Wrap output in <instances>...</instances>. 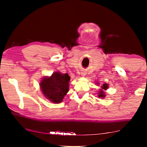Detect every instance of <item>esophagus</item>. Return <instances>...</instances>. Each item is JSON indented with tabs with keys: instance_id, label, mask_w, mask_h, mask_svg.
<instances>
[{
	"instance_id": "esophagus-1",
	"label": "esophagus",
	"mask_w": 147,
	"mask_h": 147,
	"mask_svg": "<svg viewBox=\"0 0 147 147\" xmlns=\"http://www.w3.org/2000/svg\"><path fill=\"white\" fill-rule=\"evenodd\" d=\"M81 75L84 76L86 75V73H85V72H84V71H82V72H81Z\"/></svg>"
}]
</instances>
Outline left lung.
<instances>
[{"instance_id": "8db88e82", "label": "left lung", "mask_w": 147, "mask_h": 147, "mask_svg": "<svg viewBox=\"0 0 147 147\" xmlns=\"http://www.w3.org/2000/svg\"><path fill=\"white\" fill-rule=\"evenodd\" d=\"M102 89H104V90H106L108 88V84H103V86H102ZM104 91H102V90H100V92H99V95H98V97L99 98H104V97H105V95H104Z\"/></svg>"}]
</instances>
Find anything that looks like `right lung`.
<instances>
[{"label":"right lung","instance_id":"right-lung-1","mask_svg":"<svg viewBox=\"0 0 147 147\" xmlns=\"http://www.w3.org/2000/svg\"><path fill=\"white\" fill-rule=\"evenodd\" d=\"M70 77L67 74L55 72L51 77H45L41 80V91L47 99L54 103H60L69 90Z\"/></svg>","mask_w":147,"mask_h":147}]
</instances>
